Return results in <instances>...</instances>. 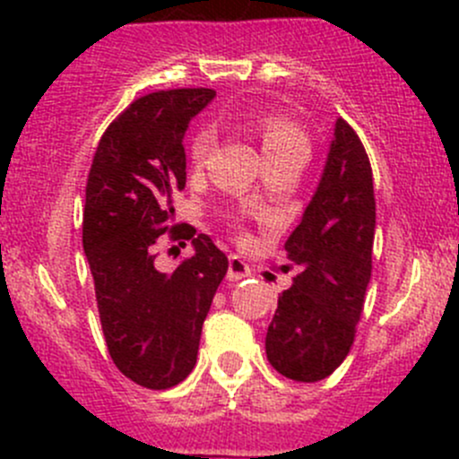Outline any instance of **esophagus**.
<instances>
[{"label":"esophagus","mask_w":459,"mask_h":459,"mask_svg":"<svg viewBox=\"0 0 459 459\" xmlns=\"http://www.w3.org/2000/svg\"><path fill=\"white\" fill-rule=\"evenodd\" d=\"M251 275V268H248V264L244 262L242 257L238 255H230L229 257V273H226V277H229L230 281H238V280H244V277Z\"/></svg>","instance_id":"obj_1"}]
</instances>
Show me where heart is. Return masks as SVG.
Masks as SVG:
<instances>
[{"label":"heart","instance_id":"1","mask_svg":"<svg viewBox=\"0 0 459 459\" xmlns=\"http://www.w3.org/2000/svg\"><path fill=\"white\" fill-rule=\"evenodd\" d=\"M255 133L262 143L264 157H275L281 152H289L293 148H307V137L295 124L280 115H264L255 122ZM212 148V133L208 128H202L191 143V160L195 164H202Z\"/></svg>","mask_w":459,"mask_h":459}]
</instances>
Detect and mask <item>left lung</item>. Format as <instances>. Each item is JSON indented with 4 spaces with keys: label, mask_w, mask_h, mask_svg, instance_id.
I'll use <instances>...</instances> for the list:
<instances>
[{
    "label": "left lung",
    "mask_w": 459,
    "mask_h": 459,
    "mask_svg": "<svg viewBox=\"0 0 459 459\" xmlns=\"http://www.w3.org/2000/svg\"><path fill=\"white\" fill-rule=\"evenodd\" d=\"M373 239L371 164L353 128L337 119L316 193L284 244L295 277L266 333L277 373L319 382L344 362L371 281Z\"/></svg>",
    "instance_id": "8db88e82"
}]
</instances>
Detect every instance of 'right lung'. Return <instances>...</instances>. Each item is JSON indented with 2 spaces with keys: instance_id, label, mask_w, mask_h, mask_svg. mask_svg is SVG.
<instances>
[{
  "instance_id": "1",
  "label": "right lung",
  "mask_w": 459,
  "mask_h": 459,
  "mask_svg": "<svg viewBox=\"0 0 459 459\" xmlns=\"http://www.w3.org/2000/svg\"><path fill=\"white\" fill-rule=\"evenodd\" d=\"M212 100L211 88L140 97L106 128L88 173L84 253L106 346L119 371L152 391L193 371L202 324L229 268L211 238H195L186 224L170 233L191 239V259L161 273L151 251L175 217L173 193L186 186L188 122Z\"/></svg>"
}]
</instances>
